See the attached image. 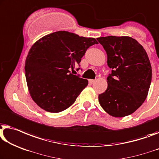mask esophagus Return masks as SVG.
Segmentation results:
<instances>
[{"instance_id": "obj_1", "label": "esophagus", "mask_w": 159, "mask_h": 159, "mask_svg": "<svg viewBox=\"0 0 159 159\" xmlns=\"http://www.w3.org/2000/svg\"><path fill=\"white\" fill-rule=\"evenodd\" d=\"M96 81L95 80H89V84H93V83H95V82Z\"/></svg>"}]
</instances>
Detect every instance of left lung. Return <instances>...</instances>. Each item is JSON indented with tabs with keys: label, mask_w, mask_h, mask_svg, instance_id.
<instances>
[{
	"label": "left lung",
	"mask_w": 159,
	"mask_h": 159,
	"mask_svg": "<svg viewBox=\"0 0 159 159\" xmlns=\"http://www.w3.org/2000/svg\"><path fill=\"white\" fill-rule=\"evenodd\" d=\"M112 69L107 88L99 95V102L110 116L122 118L134 112L143 103L151 82L152 69L143 47L129 36L97 39Z\"/></svg>",
	"instance_id": "left-lung-1"
}]
</instances>
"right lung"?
I'll return each mask as SVG.
<instances>
[{"mask_svg": "<svg viewBox=\"0 0 159 159\" xmlns=\"http://www.w3.org/2000/svg\"><path fill=\"white\" fill-rule=\"evenodd\" d=\"M97 43L94 38L60 31L43 36L32 46L25 72L30 95L39 106L47 112H59L75 102L88 80L70 70L80 66L87 49Z\"/></svg>", "mask_w": 159, "mask_h": 159, "instance_id": "obj_1", "label": "right lung"}]
</instances>
